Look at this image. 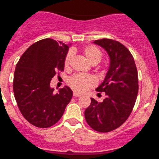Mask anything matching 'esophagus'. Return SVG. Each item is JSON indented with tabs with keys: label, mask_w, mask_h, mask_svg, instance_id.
<instances>
[{
	"label": "esophagus",
	"mask_w": 159,
	"mask_h": 159,
	"mask_svg": "<svg viewBox=\"0 0 159 159\" xmlns=\"http://www.w3.org/2000/svg\"><path fill=\"white\" fill-rule=\"evenodd\" d=\"M73 96H74V97H81V96H82V94H78V93H77V92H73Z\"/></svg>",
	"instance_id": "obj_1"
}]
</instances>
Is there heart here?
Segmentation results:
<instances>
[{
    "mask_svg": "<svg viewBox=\"0 0 159 159\" xmlns=\"http://www.w3.org/2000/svg\"><path fill=\"white\" fill-rule=\"evenodd\" d=\"M82 52L86 57V60L91 65H95L98 64L102 59V52L98 48L94 45H88L82 49ZM72 59V52H68L64 61L65 68L69 66ZM69 85L72 89L79 93H84L95 85V79L92 76L82 75V74H75L69 80Z\"/></svg>",
    "mask_w": 159,
    "mask_h": 159,
    "instance_id": "b5f03b06",
    "label": "heart"
}]
</instances>
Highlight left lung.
Returning a JSON list of instances; mask_svg holds the SVG:
<instances>
[{
	"mask_svg": "<svg viewBox=\"0 0 159 159\" xmlns=\"http://www.w3.org/2000/svg\"><path fill=\"white\" fill-rule=\"evenodd\" d=\"M94 43L106 50L110 66L103 82L96 89L105 92L106 97L101 102L90 98L85 118L94 130L107 133L121 126L131 114L138 94V75L131 52L122 43L110 39H98Z\"/></svg>",
	"mask_w": 159,
	"mask_h": 159,
	"instance_id": "left-lung-1",
	"label": "left lung"
}]
</instances>
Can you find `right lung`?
<instances>
[{
	"label": "right lung",
	"mask_w": 159,
	"mask_h": 159,
	"mask_svg": "<svg viewBox=\"0 0 159 159\" xmlns=\"http://www.w3.org/2000/svg\"><path fill=\"white\" fill-rule=\"evenodd\" d=\"M71 44L44 39L26 49L16 65L14 75V97L23 117L39 128L54 125L63 116L73 91L65 86L57 94L51 80L64 71V61Z\"/></svg>",
	"instance_id": "1"
}]
</instances>
